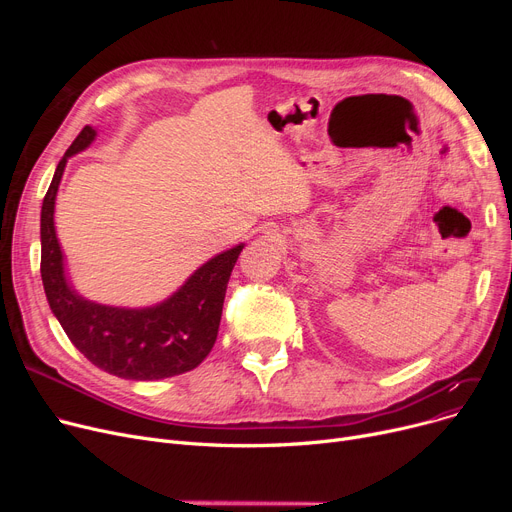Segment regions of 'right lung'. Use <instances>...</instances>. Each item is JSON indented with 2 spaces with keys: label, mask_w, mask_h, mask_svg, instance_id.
I'll list each match as a JSON object with an SVG mask.
<instances>
[{
  "label": "right lung",
  "mask_w": 512,
  "mask_h": 512,
  "mask_svg": "<svg viewBox=\"0 0 512 512\" xmlns=\"http://www.w3.org/2000/svg\"><path fill=\"white\" fill-rule=\"evenodd\" d=\"M97 137L80 130L53 174L41 207V280L47 303L70 342L99 369L124 380H164L195 369L218 338L226 286L245 245L203 263L172 297L153 307L126 309L87 301L66 278L64 253L53 224V209L68 157L85 151Z\"/></svg>",
  "instance_id": "add662e5"
}]
</instances>
